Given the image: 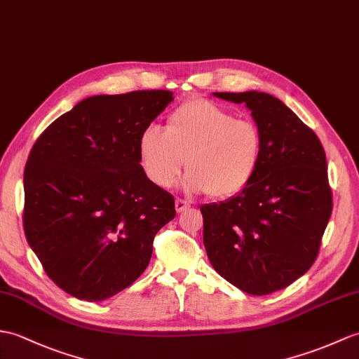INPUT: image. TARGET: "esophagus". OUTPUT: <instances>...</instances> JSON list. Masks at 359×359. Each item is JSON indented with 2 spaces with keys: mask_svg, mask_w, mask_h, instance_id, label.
<instances>
[{
  "mask_svg": "<svg viewBox=\"0 0 359 359\" xmlns=\"http://www.w3.org/2000/svg\"><path fill=\"white\" fill-rule=\"evenodd\" d=\"M191 206L189 202H187V200H182V198H176V211L180 214L183 211H187L188 208Z\"/></svg>",
  "mask_w": 359,
  "mask_h": 359,
  "instance_id": "esophagus-1",
  "label": "esophagus"
}]
</instances>
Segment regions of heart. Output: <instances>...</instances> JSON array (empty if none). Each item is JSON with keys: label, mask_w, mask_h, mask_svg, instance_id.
I'll use <instances>...</instances> for the list:
<instances>
[{"label": "heart", "mask_w": 359, "mask_h": 359, "mask_svg": "<svg viewBox=\"0 0 359 359\" xmlns=\"http://www.w3.org/2000/svg\"><path fill=\"white\" fill-rule=\"evenodd\" d=\"M139 159L154 185L170 188L183 166L189 168L182 187L214 198L240 194L254 180L262 162L263 136L258 125L208 99L183 102L166 118L165 131L140 133Z\"/></svg>", "instance_id": "b5f03b06"}]
</instances>
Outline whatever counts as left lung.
Here are the masks:
<instances>
[{
    "mask_svg": "<svg viewBox=\"0 0 359 359\" xmlns=\"http://www.w3.org/2000/svg\"><path fill=\"white\" fill-rule=\"evenodd\" d=\"M245 104L263 136L262 162L240 194L202 205L203 245L215 272L240 290L268 295L311 269L332 214L320 139L280 99L214 93Z\"/></svg>",
    "mask_w": 359,
    "mask_h": 359,
    "instance_id": "obj_1",
    "label": "left lung"
}]
</instances>
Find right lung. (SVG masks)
Segmentation results:
<instances>
[{"label":"right lung","mask_w":359,"mask_h":359,"mask_svg":"<svg viewBox=\"0 0 359 359\" xmlns=\"http://www.w3.org/2000/svg\"><path fill=\"white\" fill-rule=\"evenodd\" d=\"M168 90L96 95L38 137L24 170V232L56 286L102 302L147 269L174 197L147 177L137 142Z\"/></svg>","instance_id":"add662e5"}]
</instances>
